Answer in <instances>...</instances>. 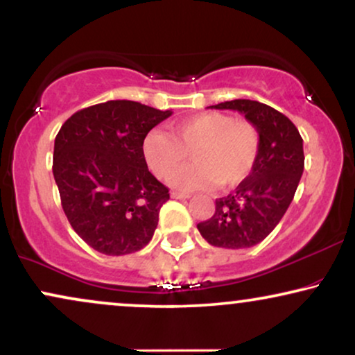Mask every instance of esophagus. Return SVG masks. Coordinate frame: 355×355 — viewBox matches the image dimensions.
I'll return each instance as SVG.
<instances>
[{
    "label": "esophagus",
    "instance_id": "34e87169",
    "mask_svg": "<svg viewBox=\"0 0 355 355\" xmlns=\"http://www.w3.org/2000/svg\"><path fill=\"white\" fill-rule=\"evenodd\" d=\"M171 197H173V198H178V200H186V198H191V196H189V193L178 192V191H173V192H171Z\"/></svg>",
    "mask_w": 355,
    "mask_h": 355
}]
</instances>
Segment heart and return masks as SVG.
Wrapping results in <instances>:
<instances>
[{
    "label": "heart",
    "mask_w": 355,
    "mask_h": 355,
    "mask_svg": "<svg viewBox=\"0 0 355 355\" xmlns=\"http://www.w3.org/2000/svg\"><path fill=\"white\" fill-rule=\"evenodd\" d=\"M254 124L223 113H202L171 125V134L153 130L144 140V158L155 176L166 179L192 153L196 165L173 175L182 191H200L220 182L231 187L249 176L259 155Z\"/></svg>",
    "instance_id": "obj_1"
}]
</instances>
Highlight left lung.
I'll use <instances>...</instances> for the list:
<instances>
[{
	"label": "left lung",
	"mask_w": 355,
	"mask_h": 355,
	"mask_svg": "<svg viewBox=\"0 0 355 355\" xmlns=\"http://www.w3.org/2000/svg\"><path fill=\"white\" fill-rule=\"evenodd\" d=\"M210 108L244 114L259 130L260 147L249 176L218 198L213 216L197 230L215 247L249 249L275 230L293 202L304 173V140L289 118L260 101L231 100Z\"/></svg>",
	"instance_id": "left-lung-1"
}]
</instances>
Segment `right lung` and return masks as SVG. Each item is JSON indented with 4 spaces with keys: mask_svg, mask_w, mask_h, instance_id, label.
Here are the masks:
<instances>
[{
    "mask_svg": "<svg viewBox=\"0 0 355 355\" xmlns=\"http://www.w3.org/2000/svg\"><path fill=\"white\" fill-rule=\"evenodd\" d=\"M171 114L110 100L77 111L61 125L53 176L62 210L72 230L100 254H132L153 237L169 193L148 171L144 140Z\"/></svg>",
    "mask_w": 355,
    "mask_h": 355,
    "instance_id": "1",
    "label": "right lung"
}]
</instances>
